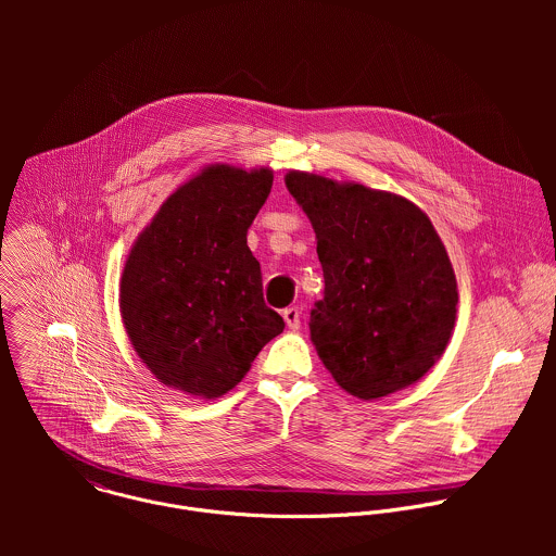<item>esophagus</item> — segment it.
<instances>
[{
  "mask_svg": "<svg viewBox=\"0 0 556 556\" xmlns=\"http://www.w3.org/2000/svg\"><path fill=\"white\" fill-rule=\"evenodd\" d=\"M282 318L287 320L289 329H298L300 323H302V311L298 306H289V308L282 311Z\"/></svg>",
  "mask_w": 556,
  "mask_h": 556,
  "instance_id": "34e87169",
  "label": "esophagus"
}]
</instances>
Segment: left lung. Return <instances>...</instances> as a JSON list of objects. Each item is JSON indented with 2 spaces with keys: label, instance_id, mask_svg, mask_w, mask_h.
<instances>
[{
  "label": "left lung",
  "instance_id": "obj_1",
  "mask_svg": "<svg viewBox=\"0 0 556 556\" xmlns=\"http://www.w3.org/2000/svg\"><path fill=\"white\" fill-rule=\"evenodd\" d=\"M287 188L317 233L323 298L311 336L336 383L388 396L424 377L454 329L456 276L428 216L359 184L291 170Z\"/></svg>",
  "mask_w": 556,
  "mask_h": 556
}]
</instances>
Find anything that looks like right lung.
Returning <instances> with one entry per match:
<instances>
[{
	"mask_svg": "<svg viewBox=\"0 0 556 556\" xmlns=\"http://www.w3.org/2000/svg\"><path fill=\"white\" fill-rule=\"evenodd\" d=\"M274 175L210 166L160 207L122 276L130 342L160 383L201 397L233 390L285 329L263 300L248 229Z\"/></svg>",
	"mask_w": 556,
	"mask_h": 556,
	"instance_id": "obj_1",
	"label": "right lung"
}]
</instances>
